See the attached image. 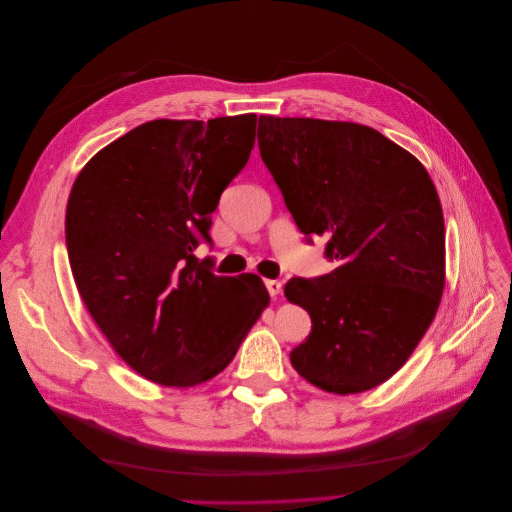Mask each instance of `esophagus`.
<instances>
[{"label":"esophagus","instance_id":"obj_1","mask_svg":"<svg viewBox=\"0 0 512 512\" xmlns=\"http://www.w3.org/2000/svg\"><path fill=\"white\" fill-rule=\"evenodd\" d=\"M264 285H266V289H269V294H271V298H273V300H277V298L281 296V289H283L281 281H277V279H269V281H264Z\"/></svg>","mask_w":512,"mask_h":512}]
</instances>
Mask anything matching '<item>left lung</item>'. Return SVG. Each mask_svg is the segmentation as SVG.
I'll list each match as a JSON object with an SVG mask.
<instances>
[{
  "label": "left lung",
  "instance_id": "left-lung-1",
  "mask_svg": "<svg viewBox=\"0 0 512 512\" xmlns=\"http://www.w3.org/2000/svg\"><path fill=\"white\" fill-rule=\"evenodd\" d=\"M258 148L298 229L327 237L335 260L285 285L312 319L291 367L329 394L367 392L402 369L440 308V196L415 156L358 123L260 116Z\"/></svg>",
  "mask_w": 512,
  "mask_h": 512
}]
</instances>
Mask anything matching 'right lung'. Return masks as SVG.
<instances>
[{"instance_id": "obj_1", "label": "right lung", "mask_w": 512, "mask_h": 512, "mask_svg": "<svg viewBox=\"0 0 512 512\" xmlns=\"http://www.w3.org/2000/svg\"><path fill=\"white\" fill-rule=\"evenodd\" d=\"M254 141L256 114L150 120L97 152L70 189L72 277L114 352L148 381L212 379L271 302L260 277H218L193 256Z\"/></svg>"}]
</instances>
